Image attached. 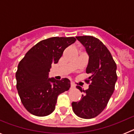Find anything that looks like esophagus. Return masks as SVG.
I'll list each match as a JSON object with an SVG mask.
<instances>
[{
	"mask_svg": "<svg viewBox=\"0 0 134 134\" xmlns=\"http://www.w3.org/2000/svg\"><path fill=\"white\" fill-rule=\"evenodd\" d=\"M75 88V85H74V83H72V82H71L70 83V88Z\"/></svg>",
	"mask_w": 134,
	"mask_h": 134,
	"instance_id": "1",
	"label": "esophagus"
}]
</instances>
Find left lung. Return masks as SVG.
<instances>
[{
	"label": "left lung",
	"mask_w": 134,
	"mask_h": 134,
	"mask_svg": "<svg viewBox=\"0 0 134 134\" xmlns=\"http://www.w3.org/2000/svg\"><path fill=\"white\" fill-rule=\"evenodd\" d=\"M76 37L85 46L89 56L86 73L90 76L85 80L89 87L85 91L76 86L85 94L79 102H72V106L79 118L91 119L103 111L113 94L118 79L117 65L109 49L99 39L90 35Z\"/></svg>",
	"instance_id": "left-lung-1"
}]
</instances>
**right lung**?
Segmentation results:
<instances>
[{"mask_svg": "<svg viewBox=\"0 0 134 134\" xmlns=\"http://www.w3.org/2000/svg\"><path fill=\"white\" fill-rule=\"evenodd\" d=\"M74 37H54L43 40L31 48L19 63L16 89L21 103L29 113L39 117L54 111L58 96L69 90L68 79L48 78L52 64H56L64 51L76 41Z\"/></svg>", "mask_w": 134, "mask_h": 134, "instance_id": "add662e5", "label": "right lung"}]
</instances>
